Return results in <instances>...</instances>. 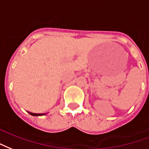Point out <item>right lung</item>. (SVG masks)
Returning <instances> with one entry per match:
<instances>
[{"label":"right lung","instance_id":"1","mask_svg":"<svg viewBox=\"0 0 149 149\" xmlns=\"http://www.w3.org/2000/svg\"><path fill=\"white\" fill-rule=\"evenodd\" d=\"M29 114H31V116H43V115H45L46 113H31V112H29Z\"/></svg>","mask_w":149,"mask_h":149}]
</instances>
